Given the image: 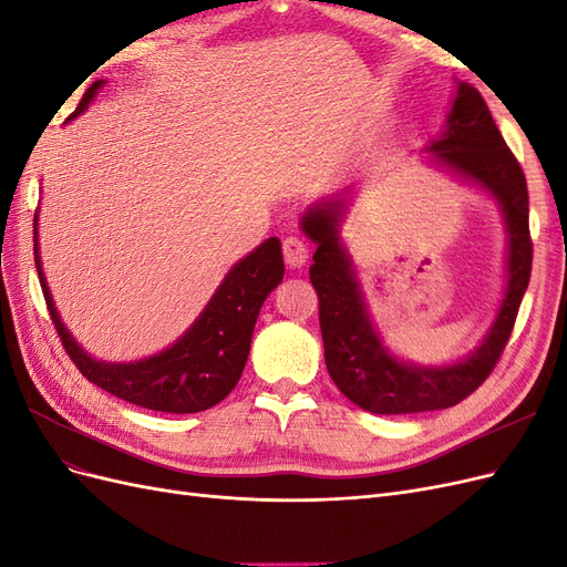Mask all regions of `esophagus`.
I'll return each instance as SVG.
<instances>
[{
  "instance_id": "34e87169",
  "label": "esophagus",
  "mask_w": 567,
  "mask_h": 567,
  "mask_svg": "<svg viewBox=\"0 0 567 567\" xmlns=\"http://www.w3.org/2000/svg\"><path fill=\"white\" fill-rule=\"evenodd\" d=\"M281 248H284V260H286V265L293 267V269L305 267L307 257H310V246H307V244L302 241V238H298V236H286Z\"/></svg>"
}]
</instances>
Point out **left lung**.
I'll return each mask as SVG.
<instances>
[{
  "mask_svg": "<svg viewBox=\"0 0 567 567\" xmlns=\"http://www.w3.org/2000/svg\"><path fill=\"white\" fill-rule=\"evenodd\" d=\"M433 158L496 198L508 234L506 290L492 329L480 348L444 367L406 364L394 357L367 312L362 286L348 248L340 241L346 198L315 203L302 215V231L317 244L310 281L319 296V326L326 369L350 402L371 414H416L447 409L485 383L499 362L532 271L529 200L523 167L506 146L480 92L456 84L447 125L427 146Z\"/></svg>",
  "mask_w": 567,
  "mask_h": 567,
  "instance_id": "1",
  "label": "left lung"
}]
</instances>
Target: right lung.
<instances>
[{"label":"right lung","instance_id":"add662e5","mask_svg":"<svg viewBox=\"0 0 567 567\" xmlns=\"http://www.w3.org/2000/svg\"><path fill=\"white\" fill-rule=\"evenodd\" d=\"M104 80H96L84 92L71 117H78L96 96ZM35 267L42 293L68 357L90 383L99 385L130 404L167 411V414H196L221 402L241 379L257 315L267 296L284 279V255L277 236L267 238L244 260H238L215 290L210 302L177 342L167 350L113 364L84 352L61 321L40 262L38 215H35Z\"/></svg>","mask_w":567,"mask_h":567}]
</instances>
